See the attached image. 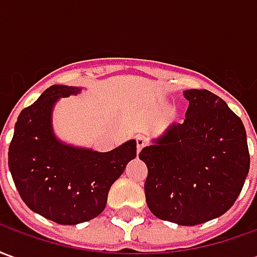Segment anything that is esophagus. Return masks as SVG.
<instances>
[{"mask_svg": "<svg viewBox=\"0 0 257 257\" xmlns=\"http://www.w3.org/2000/svg\"><path fill=\"white\" fill-rule=\"evenodd\" d=\"M145 147V140L142 138H136V150H138V154H139L142 149Z\"/></svg>", "mask_w": 257, "mask_h": 257, "instance_id": "1", "label": "esophagus"}]
</instances>
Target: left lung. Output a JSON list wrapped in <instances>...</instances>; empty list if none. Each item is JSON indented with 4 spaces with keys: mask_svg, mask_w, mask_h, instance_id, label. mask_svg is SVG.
Returning a JSON list of instances; mask_svg holds the SVG:
<instances>
[{
    "mask_svg": "<svg viewBox=\"0 0 257 257\" xmlns=\"http://www.w3.org/2000/svg\"><path fill=\"white\" fill-rule=\"evenodd\" d=\"M183 123H172L140 151L149 175V209L162 220L195 226L231 208L249 172L248 142L241 118L206 89L184 90Z\"/></svg>",
    "mask_w": 257,
    "mask_h": 257,
    "instance_id": "obj_1",
    "label": "left lung"
}]
</instances>
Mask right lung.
<instances>
[{
    "mask_svg": "<svg viewBox=\"0 0 257 257\" xmlns=\"http://www.w3.org/2000/svg\"><path fill=\"white\" fill-rule=\"evenodd\" d=\"M81 92L77 86L52 85L15 123L8 165L15 186L33 212L59 224H78L104 210L111 184L136 157V140L99 153L56 139L52 110L59 97Z\"/></svg>",
    "mask_w": 257,
    "mask_h": 257,
    "instance_id": "add662e5",
    "label": "right lung"
}]
</instances>
